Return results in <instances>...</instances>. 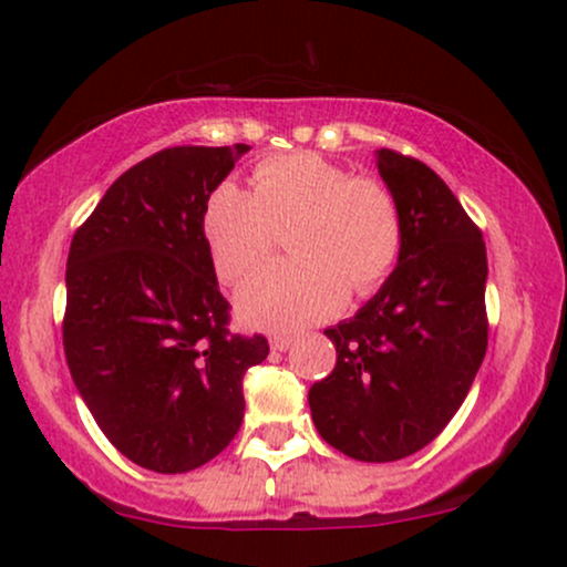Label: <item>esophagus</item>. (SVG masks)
<instances>
[{"label": "esophagus", "mask_w": 567, "mask_h": 567, "mask_svg": "<svg viewBox=\"0 0 567 567\" xmlns=\"http://www.w3.org/2000/svg\"><path fill=\"white\" fill-rule=\"evenodd\" d=\"M292 342H296V340H292V334H271L269 337L271 350H279V353H282V350H288Z\"/></svg>", "instance_id": "1"}]
</instances>
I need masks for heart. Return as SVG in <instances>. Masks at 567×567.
<instances>
[{"instance_id":"b5f03b06","label":"heart","mask_w":567,"mask_h":567,"mask_svg":"<svg viewBox=\"0 0 567 567\" xmlns=\"http://www.w3.org/2000/svg\"><path fill=\"white\" fill-rule=\"evenodd\" d=\"M285 227L292 259L264 269L238 292L248 324L282 332L313 324L337 311L348 290L374 292L403 254L395 193L313 152L261 159L250 169V193L217 185L200 217L214 271L225 282L259 269Z\"/></svg>"}]
</instances>
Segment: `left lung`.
I'll use <instances>...</instances> for the list:
<instances>
[{
	"label": "left lung",
	"instance_id": "1",
	"mask_svg": "<svg viewBox=\"0 0 567 567\" xmlns=\"http://www.w3.org/2000/svg\"><path fill=\"white\" fill-rule=\"evenodd\" d=\"M405 240L398 267L353 319L324 334L332 374L308 390L321 440L363 463L419 453L463 405L486 353V246L424 162L379 148Z\"/></svg>",
	"mask_w": 567,
	"mask_h": 567
}]
</instances>
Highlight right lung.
Masks as SVG:
<instances>
[{
    "label": "right lung",
    "instance_id": "right-lung-1",
    "mask_svg": "<svg viewBox=\"0 0 567 567\" xmlns=\"http://www.w3.org/2000/svg\"><path fill=\"white\" fill-rule=\"evenodd\" d=\"M175 146L110 185L68 256L64 358L83 403L127 461L185 474L219 455L246 411L264 334L230 332L200 217L248 152Z\"/></svg>",
    "mask_w": 567,
    "mask_h": 567
}]
</instances>
